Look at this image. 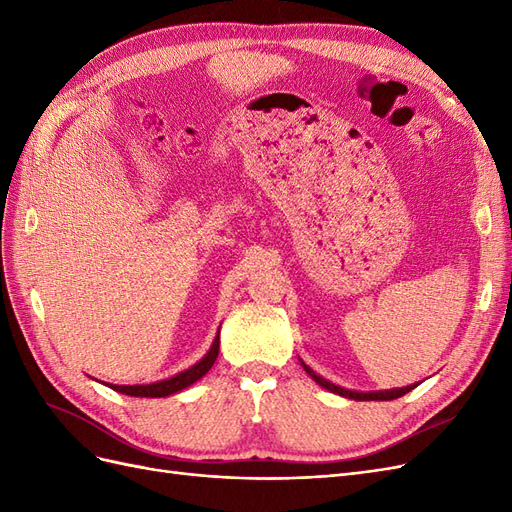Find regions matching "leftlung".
Instances as JSON below:
<instances>
[{
    "label": "left lung",
    "mask_w": 512,
    "mask_h": 512,
    "mask_svg": "<svg viewBox=\"0 0 512 512\" xmlns=\"http://www.w3.org/2000/svg\"><path fill=\"white\" fill-rule=\"evenodd\" d=\"M301 361V359H299ZM301 365H303V369L307 371L309 376H312V380L316 382V384H320L322 389H327V391H331V393H335V395H342V397H348V399H354V401H391V399H397V397H401V395H406V393H410L416 384H410V386H401V389H389V391H367V393H363V391H352V389H344V386H337V384H333V382H329L327 378H322V376H318L316 371L309 367V365H305L303 361H301Z\"/></svg>",
    "instance_id": "left-lung-1"
}]
</instances>
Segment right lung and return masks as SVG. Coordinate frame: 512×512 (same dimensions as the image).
<instances>
[{
    "instance_id": "1",
    "label": "right lung",
    "mask_w": 512,
    "mask_h": 512,
    "mask_svg": "<svg viewBox=\"0 0 512 512\" xmlns=\"http://www.w3.org/2000/svg\"><path fill=\"white\" fill-rule=\"evenodd\" d=\"M218 352H220V331H218V335H215L213 344L203 359L194 363L192 367L179 371V374H175V376L151 382V384H108V382H104V384L108 386V389H113L123 395H130V397H168V395H175L183 389H188V386H192L194 382L203 378L213 367L215 359H218Z\"/></svg>"
}]
</instances>
